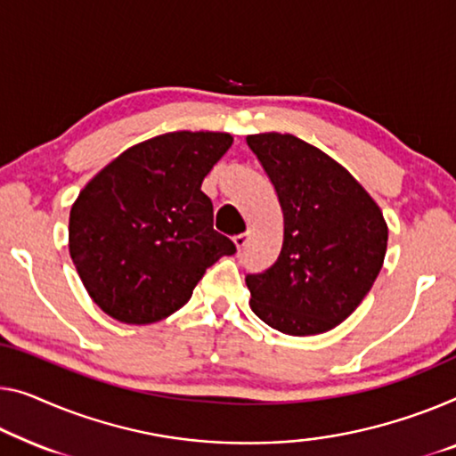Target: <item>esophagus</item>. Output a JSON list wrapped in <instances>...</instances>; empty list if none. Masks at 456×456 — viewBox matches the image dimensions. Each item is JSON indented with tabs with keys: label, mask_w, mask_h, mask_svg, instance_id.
Wrapping results in <instances>:
<instances>
[{
	"label": "esophagus",
	"mask_w": 456,
	"mask_h": 456,
	"mask_svg": "<svg viewBox=\"0 0 456 456\" xmlns=\"http://www.w3.org/2000/svg\"><path fill=\"white\" fill-rule=\"evenodd\" d=\"M248 237H249L248 231H246V233H240V235H235V237H233V243L237 246V249H243V248H246Z\"/></svg>",
	"instance_id": "esophagus-1"
}]
</instances>
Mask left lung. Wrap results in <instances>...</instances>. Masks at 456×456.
Listing matches in <instances>:
<instances>
[{
	"label": "left lung",
	"instance_id": "8db88e82",
	"mask_svg": "<svg viewBox=\"0 0 456 456\" xmlns=\"http://www.w3.org/2000/svg\"><path fill=\"white\" fill-rule=\"evenodd\" d=\"M246 141L284 219L276 262L246 276L251 311L282 334H323L377 281L387 251L383 213L339 163L295 134L262 133Z\"/></svg>",
	"mask_w": 456,
	"mask_h": 456
}]
</instances>
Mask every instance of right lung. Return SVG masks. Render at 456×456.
<instances>
[{
    "label": "right lung",
    "mask_w": 456,
    "mask_h": 456,
    "mask_svg": "<svg viewBox=\"0 0 456 456\" xmlns=\"http://www.w3.org/2000/svg\"><path fill=\"white\" fill-rule=\"evenodd\" d=\"M233 137L166 133L139 142L81 190L69 254L94 303L122 323H153L184 307L207 268L235 254L213 229L202 180Z\"/></svg>",
    "instance_id": "right-lung-1"
}]
</instances>
